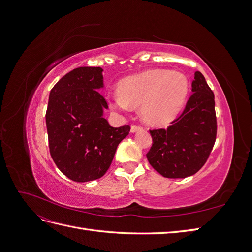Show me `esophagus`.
Here are the masks:
<instances>
[{
    "mask_svg": "<svg viewBox=\"0 0 252 252\" xmlns=\"http://www.w3.org/2000/svg\"><path fill=\"white\" fill-rule=\"evenodd\" d=\"M140 129H141V126H139V125H132V126H131V129H130V131L133 133V132L139 131Z\"/></svg>",
    "mask_w": 252,
    "mask_h": 252,
    "instance_id": "obj_1",
    "label": "esophagus"
}]
</instances>
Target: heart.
Masks as SVG:
<instances>
[{
	"label": "heart",
	"mask_w": 252,
	"mask_h": 252,
	"mask_svg": "<svg viewBox=\"0 0 252 252\" xmlns=\"http://www.w3.org/2000/svg\"><path fill=\"white\" fill-rule=\"evenodd\" d=\"M188 88V79L183 73L152 69L122 81L111 105L121 110L141 106L142 118L147 124L166 125L183 108Z\"/></svg>",
	"instance_id": "b5f03b06"
}]
</instances>
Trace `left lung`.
<instances>
[{
  "label": "left lung",
  "instance_id": "8db88e82",
  "mask_svg": "<svg viewBox=\"0 0 252 252\" xmlns=\"http://www.w3.org/2000/svg\"><path fill=\"white\" fill-rule=\"evenodd\" d=\"M191 87L193 94L181 116L167 129L149 130L152 146L146 157L164 178L184 179L196 173L216 142L215 94L200 71L194 73Z\"/></svg>",
  "mask_w": 252,
  "mask_h": 252
}]
</instances>
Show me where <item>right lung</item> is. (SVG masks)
<instances>
[{"label":"right lung","mask_w":252,"mask_h":252,"mask_svg":"<svg viewBox=\"0 0 252 252\" xmlns=\"http://www.w3.org/2000/svg\"><path fill=\"white\" fill-rule=\"evenodd\" d=\"M101 67H79L50 90L46 126L50 155L60 171L74 182L102 178L130 126L111 127L103 117L107 102Z\"/></svg>","instance_id":"obj_1"}]
</instances>
